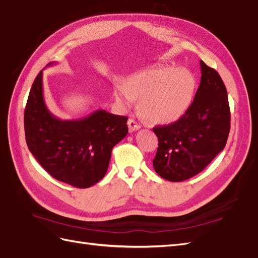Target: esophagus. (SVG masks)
I'll use <instances>...</instances> for the list:
<instances>
[{"mask_svg":"<svg viewBox=\"0 0 258 258\" xmlns=\"http://www.w3.org/2000/svg\"><path fill=\"white\" fill-rule=\"evenodd\" d=\"M127 125H128V128H130L131 132H134V131H137V130L141 128V125L137 123L135 119H133V118H130L128 119Z\"/></svg>","mask_w":258,"mask_h":258,"instance_id":"1","label":"esophagus"}]
</instances>
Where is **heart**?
<instances>
[{
	"label": "heart",
	"mask_w": 258,
	"mask_h": 258,
	"mask_svg": "<svg viewBox=\"0 0 258 258\" xmlns=\"http://www.w3.org/2000/svg\"><path fill=\"white\" fill-rule=\"evenodd\" d=\"M194 93L195 79L188 70L164 64L139 71L127 78L125 89H115L116 99L125 105L140 98L142 114L156 124L178 121L188 111Z\"/></svg>",
	"instance_id": "1"
}]
</instances>
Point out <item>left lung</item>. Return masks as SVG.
<instances>
[{
	"mask_svg": "<svg viewBox=\"0 0 258 258\" xmlns=\"http://www.w3.org/2000/svg\"><path fill=\"white\" fill-rule=\"evenodd\" d=\"M201 81L194 102L178 119L154 127L158 137L154 169L168 181L187 180L201 172L225 147L230 106L220 75L200 60Z\"/></svg>",
	"mask_w": 258,
	"mask_h": 258,
	"instance_id": "1",
	"label": "left lung"
}]
</instances>
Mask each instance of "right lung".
I'll return each instance as SVG.
<instances>
[{
	"instance_id": "right-lung-1",
	"label": "right lung",
	"mask_w": 258,
	"mask_h": 258,
	"mask_svg": "<svg viewBox=\"0 0 258 258\" xmlns=\"http://www.w3.org/2000/svg\"><path fill=\"white\" fill-rule=\"evenodd\" d=\"M126 123V116L104 110L79 119L52 115L44 100L43 70L34 80L24 113L29 152L50 176L77 188L91 187L105 176L112 148L128 133Z\"/></svg>"
}]
</instances>
